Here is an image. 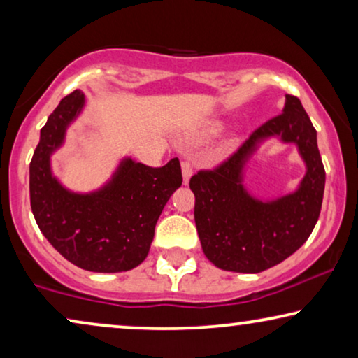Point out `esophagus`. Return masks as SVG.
<instances>
[{
    "label": "esophagus",
    "instance_id": "esophagus-1",
    "mask_svg": "<svg viewBox=\"0 0 358 358\" xmlns=\"http://www.w3.org/2000/svg\"><path fill=\"white\" fill-rule=\"evenodd\" d=\"M180 168H182L184 184H187V182H189V179H190V176H192V171H194V168H192V163H190L189 159H184L182 163H180Z\"/></svg>",
    "mask_w": 358,
    "mask_h": 358
}]
</instances>
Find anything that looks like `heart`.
Listing matches in <instances>:
<instances>
[{"instance_id":"1","label":"heart","mask_w":358,"mask_h":358,"mask_svg":"<svg viewBox=\"0 0 358 358\" xmlns=\"http://www.w3.org/2000/svg\"><path fill=\"white\" fill-rule=\"evenodd\" d=\"M218 129H220V125H217V124H212V125L205 127V129L199 134V136H212V135L217 134Z\"/></svg>"}]
</instances>
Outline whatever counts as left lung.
I'll return each mask as SVG.
<instances>
[{
    "mask_svg": "<svg viewBox=\"0 0 358 358\" xmlns=\"http://www.w3.org/2000/svg\"><path fill=\"white\" fill-rule=\"evenodd\" d=\"M273 134L299 145L307 176L296 193L259 203L243 190L241 171L257 141ZM324 182L315 127L300 99L287 94L280 115L257 127L218 166L200 169L190 178L194 218L205 256L223 271L243 273L267 271L285 261L310 238L320 218Z\"/></svg>",
    "mask_w": 358,
    "mask_h": 358,
    "instance_id": "1",
    "label": "left lung"
}]
</instances>
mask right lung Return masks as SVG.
<instances>
[{"label": "right lung", "instance_id": "add662e5", "mask_svg": "<svg viewBox=\"0 0 358 358\" xmlns=\"http://www.w3.org/2000/svg\"><path fill=\"white\" fill-rule=\"evenodd\" d=\"M85 104L80 90L63 97L41 130L31 168V208L48 243L91 272L130 271L148 256L166 202L182 184L178 158L161 168L122 161L114 179L90 195L71 194L50 173L52 151Z\"/></svg>", "mask_w": 358, "mask_h": 358}]
</instances>
